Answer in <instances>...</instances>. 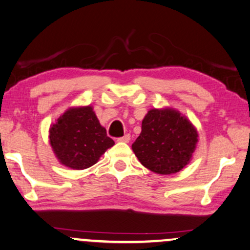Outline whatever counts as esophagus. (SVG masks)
Here are the masks:
<instances>
[{
	"mask_svg": "<svg viewBox=\"0 0 250 250\" xmlns=\"http://www.w3.org/2000/svg\"><path fill=\"white\" fill-rule=\"evenodd\" d=\"M119 142H123V143H129V141H130V135H125L123 137H120L118 138Z\"/></svg>",
	"mask_w": 250,
	"mask_h": 250,
	"instance_id": "esophagus-1",
	"label": "esophagus"
}]
</instances>
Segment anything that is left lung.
Here are the masks:
<instances>
[{"label": "left lung", "instance_id": "1", "mask_svg": "<svg viewBox=\"0 0 250 250\" xmlns=\"http://www.w3.org/2000/svg\"><path fill=\"white\" fill-rule=\"evenodd\" d=\"M198 137L197 128L177 109L152 108L143 119L142 132L131 147L145 168L171 175L189 164Z\"/></svg>", "mask_w": 250, "mask_h": 250}]
</instances>
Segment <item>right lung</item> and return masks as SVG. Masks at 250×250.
Instances as JSON below:
<instances>
[{
	"label": "right lung",
	"mask_w": 250,
	"mask_h": 250,
	"mask_svg": "<svg viewBox=\"0 0 250 250\" xmlns=\"http://www.w3.org/2000/svg\"><path fill=\"white\" fill-rule=\"evenodd\" d=\"M49 143L59 164L74 170L97 164L101 156L114 145L91 105L66 109L50 125Z\"/></svg>",
	"instance_id": "1"
}]
</instances>
